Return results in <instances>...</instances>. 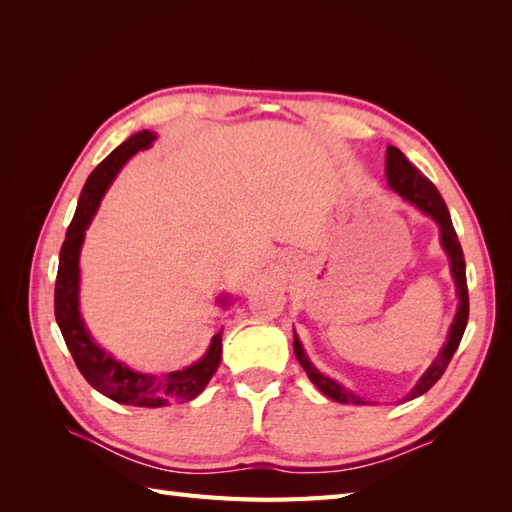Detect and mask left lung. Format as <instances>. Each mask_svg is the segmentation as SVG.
Instances as JSON below:
<instances>
[{"label":"left lung","mask_w":512,"mask_h":512,"mask_svg":"<svg viewBox=\"0 0 512 512\" xmlns=\"http://www.w3.org/2000/svg\"><path fill=\"white\" fill-rule=\"evenodd\" d=\"M386 181H389V188L404 198L406 203H410L412 207H416L418 211L425 213L427 218H431L438 224L440 245L448 256V262H451V275H453L455 292L459 299L455 318H453L451 329H448V335H446V344L442 346L436 359H433V363L427 367L425 374L418 378V382L412 386V391L404 399H399V404H404V401L416 399L423 393H427L431 386L442 378L448 363H451V359H453L455 350L459 348L463 331H466V327H468L470 301H468V282H466V260H463V250H461V243L457 239V232L453 228L451 213H448L446 203L442 200L440 192L436 190V185H433L427 177H423L421 170H418L414 164H410V160L404 156V153H401L393 145H389V149H386ZM292 348H294V356H297V361L305 369L307 378L316 384V389L320 393H324L333 401H339V404L369 406L367 399L352 393L337 380L324 376L322 371L312 361H309V356L305 354L297 333H294Z\"/></svg>","instance_id":"obj_1"}]
</instances>
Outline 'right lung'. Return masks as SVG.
<instances>
[{
  "instance_id": "obj_1",
  "label": "right lung",
  "mask_w": 512,
  "mask_h": 512,
  "mask_svg": "<svg viewBox=\"0 0 512 512\" xmlns=\"http://www.w3.org/2000/svg\"><path fill=\"white\" fill-rule=\"evenodd\" d=\"M156 138L158 134L149 130L132 134L87 177L76 213L66 232V241L61 245L55 282V320L83 378L108 399L136 408H164L168 404H181V401L198 397L222 361L224 329L211 337L207 352L196 363L168 371V374H145V371H136L117 361L113 354L98 346L81 316V250L85 232L123 164L134 153L149 149ZM218 303L226 307V294H222Z\"/></svg>"
}]
</instances>
